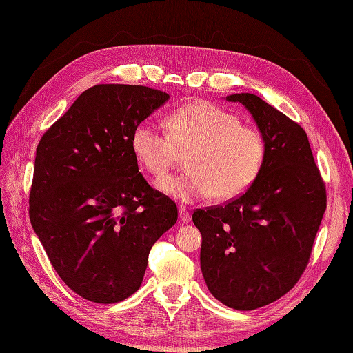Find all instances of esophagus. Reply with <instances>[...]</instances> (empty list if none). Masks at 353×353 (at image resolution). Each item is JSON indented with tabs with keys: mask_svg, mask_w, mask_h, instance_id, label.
I'll use <instances>...</instances> for the list:
<instances>
[{
	"mask_svg": "<svg viewBox=\"0 0 353 353\" xmlns=\"http://www.w3.org/2000/svg\"><path fill=\"white\" fill-rule=\"evenodd\" d=\"M179 219H180V222H183V223L191 222V213L188 212L185 205H179Z\"/></svg>",
	"mask_w": 353,
	"mask_h": 353,
	"instance_id": "34e87169",
	"label": "esophagus"
}]
</instances>
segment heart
Returning a JSON list of instances; mask_svg holds the SVG:
<instances>
[{
    "mask_svg": "<svg viewBox=\"0 0 353 353\" xmlns=\"http://www.w3.org/2000/svg\"><path fill=\"white\" fill-rule=\"evenodd\" d=\"M131 150L149 174L160 177L185 155L188 170L157 180V188L180 203L212 196L231 201L256 182L267 144L255 126L209 101H194L168 116L167 132L143 121L131 132Z\"/></svg>",
    "mask_w": 353,
    "mask_h": 353,
    "instance_id": "1",
    "label": "heart"
}]
</instances>
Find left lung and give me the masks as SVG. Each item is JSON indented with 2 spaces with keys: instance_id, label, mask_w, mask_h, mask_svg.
Instances as JSON below:
<instances>
[{
  "instance_id": "1",
  "label": "left lung",
  "mask_w": 353,
  "mask_h": 353,
  "mask_svg": "<svg viewBox=\"0 0 353 353\" xmlns=\"http://www.w3.org/2000/svg\"><path fill=\"white\" fill-rule=\"evenodd\" d=\"M241 103L264 135L256 182L225 205L192 214L203 243L201 271L212 295L236 310L279 300L301 277L327 209V192L309 139L296 122L254 94Z\"/></svg>"
}]
</instances>
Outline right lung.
<instances>
[{"mask_svg": "<svg viewBox=\"0 0 353 353\" xmlns=\"http://www.w3.org/2000/svg\"><path fill=\"white\" fill-rule=\"evenodd\" d=\"M170 95L139 85H95L41 137L30 219L50 263L76 294L119 303L143 282L149 252L177 207L139 173L134 126Z\"/></svg>", "mask_w": 353, "mask_h": 353, "instance_id": "right-lung-1", "label": "right lung"}]
</instances>
